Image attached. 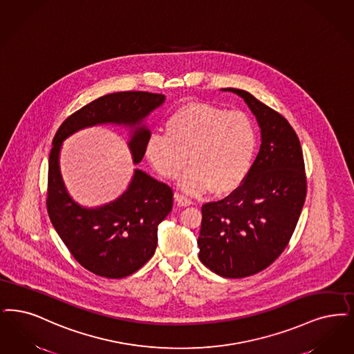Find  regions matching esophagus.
I'll return each instance as SVG.
<instances>
[{
    "instance_id": "esophagus-1",
    "label": "esophagus",
    "mask_w": 354,
    "mask_h": 354,
    "mask_svg": "<svg viewBox=\"0 0 354 354\" xmlns=\"http://www.w3.org/2000/svg\"><path fill=\"white\" fill-rule=\"evenodd\" d=\"M175 200H176V203H178L179 205H182V207H188V205L192 204V200L185 198L182 194H176V195H175Z\"/></svg>"
}]
</instances>
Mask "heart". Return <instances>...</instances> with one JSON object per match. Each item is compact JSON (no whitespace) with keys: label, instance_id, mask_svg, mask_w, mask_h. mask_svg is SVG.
<instances>
[{"label":"heart","instance_id":"1","mask_svg":"<svg viewBox=\"0 0 354 354\" xmlns=\"http://www.w3.org/2000/svg\"><path fill=\"white\" fill-rule=\"evenodd\" d=\"M165 129L166 136L149 137L146 156L166 179H176L189 156L191 169L180 180L185 192L198 195L211 189L214 196H227L249 176L258 145L249 114L209 102H188L170 114Z\"/></svg>","mask_w":354,"mask_h":354}]
</instances>
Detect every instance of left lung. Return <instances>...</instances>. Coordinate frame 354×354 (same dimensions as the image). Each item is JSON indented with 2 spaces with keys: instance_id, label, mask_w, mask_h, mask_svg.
I'll return each mask as SVG.
<instances>
[{
  "instance_id": "obj_1",
  "label": "left lung",
  "mask_w": 354,
  "mask_h": 354,
  "mask_svg": "<svg viewBox=\"0 0 354 354\" xmlns=\"http://www.w3.org/2000/svg\"><path fill=\"white\" fill-rule=\"evenodd\" d=\"M248 104L261 127V149L246 180L201 207L200 261L220 277L245 278L269 268L297 227L307 195L300 141L282 114L246 91L225 88Z\"/></svg>"
}]
</instances>
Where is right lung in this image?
<instances>
[{"mask_svg":"<svg viewBox=\"0 0 354 354\" xmlns=\"http://www.w3.org/2000/svg\"><path fill=\"white\" fill-rule=\"evenodd\" d=\"M165 101V95L127 91L105 95L76 111L57 129L48 158L47 212L59 237L84 269L105 278L131 275L156 253L158 225L172 209L174 192L141 170L112 203L86 209L66 191L59 171L62 142L75 131L97 124L134 127L129 147L134 163L146 153L150 131L142 120Z\"/></svg>","mask_w":354,"mask_h":354,"instance_id":"add662e5","label":"right lung"}]
</instances>
